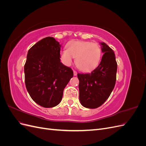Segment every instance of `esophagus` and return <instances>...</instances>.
Returning a JSON list of instances; mask_svg holds the SVG:
<instances>
[{
	"instance_id": "esophagus-1",
	"label": "esophagus",
	"mask_w": 146,
	"mask_h": 146,
	"mask_svg": "<svg viewBox=\"0 0 146 146\" xmlns=\"http://www.w3.org/2000/svg\"><path fill=\"white\" fill-rule=\"evenodd\" d=\"M77 75V71H76V70H74V76H76Z\"/></svg>"
}]
</instances>
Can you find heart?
Here are the masks:
<instances>
[{
	"label": "heart",
	"instance_id": "heart-1",
	"mask_svg": "<svg viewBox=\"0 0 146 146\" xmlns=\"http://www.w3.org/2000/svg\"><path fill=\"white\" fill-rule=\"evenodd\" d=\"M67 49L60 52V58L66 66L72 64L76 58L77 68L84 72H89L98 67L101 59L102 50L96 43L84 41H70L66 44Z\"/></svg>",
	"mask_w": 146,
	"mask_h": 146
}]
</instances>
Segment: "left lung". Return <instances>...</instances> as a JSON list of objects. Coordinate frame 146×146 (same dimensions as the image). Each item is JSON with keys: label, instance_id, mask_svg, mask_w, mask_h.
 <instances>
[{"label": "left lung", "instance_id": "1", "mask_svg": "<svg viewBox=\"0 0 146 146\" xmlns=\"http://www.w3.org/2000/svg\"><path fill=\"white\" fill-rule=\"evenodd\" d=\"M102 56L99 65L91 73L78 74L79 100L82 106L96 108L111 94L116 80L117 62L113 50L105 42H100Z\"/></svg>", "mask_w": 146, "mask_h": 146}]
</instances>
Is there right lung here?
I'll list each match as a JSON object with an SVG mask.
<instances>
[{
    "mask_svg": "<svg viewBox=\"0 0 146 146\" xmlns=\"http://www.w3.org/2000/svg\"><path fill=\"white\" fill-rule=\"evenodd\" d=\"M61 45L53 37L38 41L28 51L24 65L25 86L33 101L44 108L58 105L73 71L60 62Z\"/></svg>",
    "mask_w": 146,
    "mask_h": 146,
    "instance_id": "obj_1",
    "label": "right lung"
}]
</instances>
